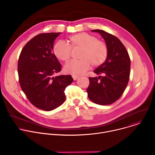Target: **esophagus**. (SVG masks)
<instances>
[{
  "label": "esophagus",
  "mask_w": 155,
  "mask_h": 155,
  "mask_svg": "<svg viewBox=\"0 0 155 155\" xmlns=\"http://www.w3.org/2000/svg\"><path fill=\"white\" fill-rule=\"evenodd\" d=\"M72 78H74V80H77V79H78V78H79V77H78V76H75V75H73V76H72Z\"/></svg>",
  "instance_id": "34e87169"
}]
</instances>
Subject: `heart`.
Wrapping results in <instances>:
<instances>
[{
    "mask_svg": "<svg viewBox=\"0 0 155 155\" xmlns=\"http://www.w3.org/2000/svg\"><path fill=\"white\" fill-rule=\"evenodd\" d=\"M69 45L63 41L57 42L53 47L56 58L62 61H68L71 55V48H80L78 60H72L64 65V71L68 74L78 76L90 69L102 64L106 60L108 50L106 44L92 35L80 32L69 38Z\"/></svg>",
    "mask_w": 155,
    "mask_h": 155,
    "instance_id": "b5f03b06",
    "label": "heart"
}]
</instances>
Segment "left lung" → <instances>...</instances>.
Listing matches in <instances>:
<instances>
[{"mask_svg":"<svg viewBox=\"0 0 155 155\" xmlns=\"http://www.w3.org/2000/svg\"><path fill=\"white\" fill-rule=\"evenodd\" d=\"M104 39L108 53L105 61L94 71L98 77H90L87 96L95 104L105 105L117 101L127 85L130 61L121 41L115 36L102 30H91Z\"/></svg>","mask_w":155,"mask_h":155,"instance_id":"obj_1","label":"left lung"}]
</instances>
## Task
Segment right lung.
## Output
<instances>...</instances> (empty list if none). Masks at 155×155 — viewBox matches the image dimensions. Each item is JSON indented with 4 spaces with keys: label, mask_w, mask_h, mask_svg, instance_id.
<instances>
[{
    "label": "right lung",
    "mask_w": 155,
    "mask_h": 155,
    "mask_svg": "<svg viewBox=\"0 0 155 155\" xmlns=\"http://www.w3.org/2000/svg\"><path fill=\"white\" fill-rule=\"evenodd\" d=\"M61 32L40 34L22 50L18 63L21 87L36 107L51 111L65 100L64 91L74 79L71 75H53L61 65L53 54V44Z\"/></svg>",
    "instance_id": "right-lung-1"
}]
</instances>
